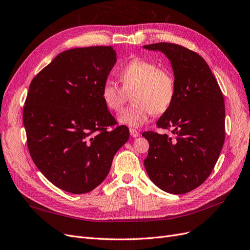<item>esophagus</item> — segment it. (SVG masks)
Instances as JSON below:
<instances>
[{"mask_svg":"<svg viewBox=\"0 0 250 250\" xmlns=\"http://www.w3.org/2000/svg\"><path fill=\"white\" fill-rule=\"evenodd\" d=\"M130 134H131V136L133 137V138H136V137L139 136V132L137 131V130H135V128H130Z\"/></svg>","mask_w":250,"mask_h":250,"instance_id":"obj_1","label":"esophagus"}]
</instances>
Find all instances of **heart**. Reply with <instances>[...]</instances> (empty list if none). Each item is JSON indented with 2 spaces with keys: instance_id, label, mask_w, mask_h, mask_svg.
<instances>
[{
  "instance_id": "1",
  "label": "heart",
  "mask_w": 250,
  "mask_h": 250,
  "mask_svg": "<svg viewBox=\"0 0 250 250\" xmlns=\"http://www.w3.org/2000/svg\"><path fill=\"white\" fill-rule=\"evenodd\" d=\"M122 87L106 81L101 88V98L106 108L119 112L132 91V106L117 117L118 123L139 127L148 122L151 114H163L174 100L175 81L169 70L160 68L157 63L137 57L128 61L118 71Z\"/></svg>"
}]
</instances>
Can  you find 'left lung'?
Listing matches in <instances>:
<instances>
[{
  "label": "left lung",
  "instance_id": "obj_1",
  "mask_svg": "<svg viewBox=\"0 0 250 250\" xmlns=\"http://www.w3.org/2000/svg\"><path fill=\"white\" fill-rule=\"evenodd\" d=\"M143 47L166 55L175 81L174 100L157 123L170 133L142 134L149 143L144 166L161 190L184 194L208 179L219 158L224 143L223 94L197 53L167 42Z\"/></svg>",
  "mask_w": 250,
  "mask_h": 250
}]
</instances>
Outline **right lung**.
Masks as SVG:
<instances>
[{
	"label": "right lung",
	"mask_w": 250,
	"mask_h": 250,
	"mask_svg": "<svg viewBox=\"0 0 250 250\" xmlns=\"http://www.w3.org/2000/svg\"><path fill=\"white\" fill-rule=\"evenodd\" d=\"M115 63L112 46L70 49L29 87L22 120L32 160L56 187L72 194L102 184L130 136L126 126L113 127L115 119L101 98Z\"/></svg>",
	"instance_id": "add662e5"
}]
</instances>
